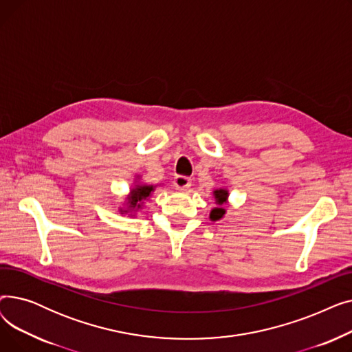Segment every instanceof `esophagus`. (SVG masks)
<instances>
[{"label": "esophagus", "mask_w": 352, "mask_h": 352, "mask_svg": "<svg viewBox=\"0 0 352 352\" xmlns=\"http://www.w3.org/2000/svg\"><path fill=\"white\" fill-rule=\"evenodd\" d=\"M174 186L177 190L179 191H186L191 187V179L188 177H184V175H178L174 179Z\"/></svg>", "instance_id": "1"}]
</instances>
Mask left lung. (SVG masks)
<instances>
[{"label":"left lung","mask_w":352,"mask_h":352,"mask_svg":"<svg viewBox=\"0 0 352 352\" xmlns=\"http://www.w3.org/2000/svg\"><path fill=\"white\" fill-rule=\"evenodd\" d=\"M228 195H230V192L226 188H218L214 191V199H215L217 207L214 210H211V212H210L211 221H219L226 215L227 211L224 208V204H227L228 202Z\"/></svg>","instance_id":"1"}]
</instances>
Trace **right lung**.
<instances>
[{"instance_id":"1","label":"right lung","mask_w":352,"mask_h":352,"mask_svg":"<svg viewBox=\"0 0 352 352\" xmlns=\"http://www.w3.org/2000/svg\"><path fill=\"white\" fill-rule=\"evenodd\" d=\"M140 179V177H137ZM155 191V186H146V184H142L140 181H135L134 188L129 191L126 201H125V207L120 208L121 214H134L138 210H141L144 201L146 198H150L151 194Z\"/></svg>"}]
</instances>
